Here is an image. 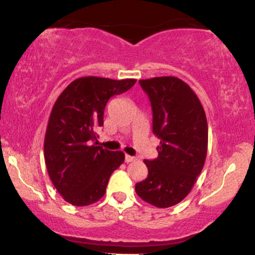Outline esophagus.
<instances>
[{
    "mask_svg": "<svg viewBox=\"0 0 255 255\" xmlns=\"http://www.w3.org/2000/svg\"><path fill=\"white\" fill-rule=\"evenodd\" d=\"M136 158L135 157H133V156H129V154H126V157H125V160H126V163H130V162H134V160H135Z\"/></svg>",
    "mask_w": 255,
    "mask_h": 255,
    "instance_id": "34e87169",
    "label": "esophagus"
}]
</instances>
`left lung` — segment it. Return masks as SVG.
Listing matches in <instances>:
<instances>
[{"label": "left lung", "mask_w": 255, "mask_h": 255, "mask_svg": "<svg viewBox=\"0 0 255 255\" xmlns=\"http://www.w3.org/2000/svg\"><path fill=\"white\" fill-rule=\"evenodd\" d=\"M153 113V134L160 140L158 157L144 160L148 175L135 184L146 203L165 209L182 201L203 170L209 128L198 96L176 77L139 80Z\"/></svg>", "instance_id": "8db88e82"}]
</instances>
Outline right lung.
<instances>
[{"label":"right lung","mask_w":255,"mask_h":255,"mask_svg":"<svg viewBox=\"0 0 255 255\" xmlns=\"http://www.w3.org/2000/svg\"><path fill=\"white\" fill-rule=\"evenodd\" d=\"M135 79H75L52 107L44 139V159L49 177L67 203L87 206L107 192L109 178L125 162L121 151L98 146L97 129L103 126L108 101L133 87Z\"/></svg>","instance_id":"obj_1"}]
</instances>
